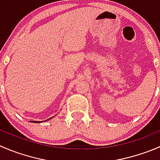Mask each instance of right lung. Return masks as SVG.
<instances>
[{
    "instance_id": "add662e5",
    "label": "right lung",
    "mask_w": 160,
    "mask_h": 160,
    "mask_svg": "<svg viewBox=\"0 0 160 160\" xmlns=\"http://www.w3.org/2000/svg\"><path fill=\"white\" fill-rule=\"evenodd\" d=\"M52 118H50L47 119V120H46V121H48V120H49V119H51ZM30 122H34V123H36V122H38H38H36V121H31Z\"/></svg>"
}]
</instances>
